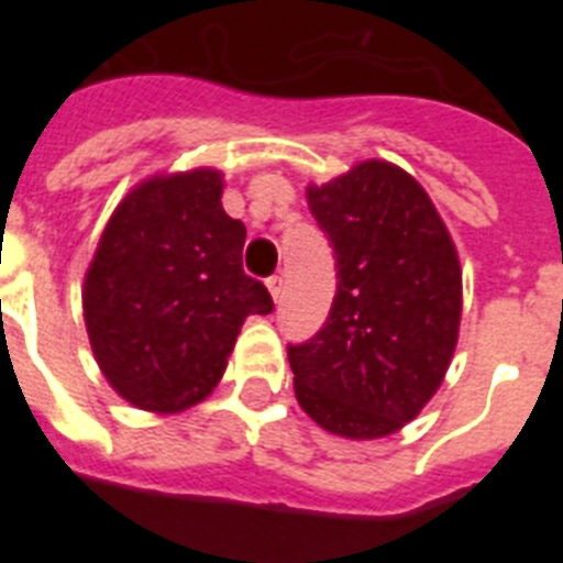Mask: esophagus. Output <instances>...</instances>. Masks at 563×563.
Listing matches in <instances>:
<instances>
[{"mask_svg": "<svg viewBox=\"0 0 563 563\" xmlns=\"http://www.w3.org/2000/svg\"><path fill=\"white\" fill-rule=\"evenodd\" d=\"M267 285V290H271V296H273V301H278V298H282V287H285V282H282V276H271L265 282Z\"/></svg>", "mask_w": 563, "mask_h": 563, "instance_id": "obj_1", "label": "esophagus"}]
</instances>
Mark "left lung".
I'll return each instance as SVG.
<instances>
[{
  "instance_id": "left-lung-1",
  "label": "left lung",
  "mask_w": 563,
  "mask_h": 563,
  "mask_svg": "<svg viewBox=\"0 0 563 563\" xmlns=\"http://www.w3.org/2000/svg\"><path fill=\"white\" fill-rule=\"evenodd\" d=\"M335 251L327 324L287 346L301 409L338 437H389L440 389L456 346L462 273L420 183L383 161L307 188Z\"/></svg>"
}]
</instances>
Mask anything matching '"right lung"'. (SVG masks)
Masks as SVG:
<instances>
[{
    "label": "right lung",
    "mask_w": 563,
    "mask_h": 563,
    "mask_svg": "<svg viewBox=\"0 0 563 563\" xmlns=\"http://www.w3.org/2000/svg\"><path fill=\"white\" fill-rule=\"evenodd\" d=\"M222 174L152 177L114 208L84 278V321L103 377L137 409L177 415L220 383L267 287L242 271L245 225L222 208Z\"/></svg>",
    "instance_id": "add662e5"
}]
</instances>
